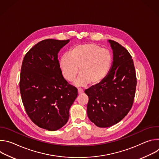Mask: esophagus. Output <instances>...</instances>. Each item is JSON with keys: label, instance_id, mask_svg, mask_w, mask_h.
<instances>
[{"label": "esophagus", "instance_id": "34e87169", "mask_svg": "<svg viewBox=\"0 0 159 159\" xmlns=\"http://www.w3.org/2000/svg\"><path fill=\"white\" fill-rule=\"evenodd\" d=\"M82 93L83 91L81 89H78V94H82Z\"/></svg>", "mask_w": 159, "mask_h": 159}]
</instances>
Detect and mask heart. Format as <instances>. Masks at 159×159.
<instances>
[{
  "label": "heart",
  "instance_id": "1",
  "mask_svg": "<svg viewBox=\"0 0 159 159\" xmlns=\"http://www.w3.org/2000/svg\"><path fill=\"white\" fill-rule=\"evenodd\" d=\"M112 61L109 52L94 43L76 45L69 54H63L59 61L63 77L72 82L76 77L79 68L80 75L76 85L85 86L89 83L96 85L107 75Z\"/></svg>",
  "mask_w": 159,
  "mask_h": 159
}]
</instances>
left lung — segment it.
<instances>
[{"label":"left lung","instance_id":"obj_1","mask_svg":"<svg viewBox=\"0 0 159 159\" xmlns=\"http://www.w3.org/2000/svg\"><path fill=\"white\" fill-rule=\"evenodd\" d=\"M112 63L106 77L85 90L89 97V119L100 128L121 121L130 111L135 94L137 78L132 57L118 43L108 40Z\"/></svg>","mask_w":159,"mask_h":159}]
</instances>
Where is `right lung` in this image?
<instances>
[{
    "label": "right lung",
    "mask_w": 159,
    "mask_h": 159,
    "mask_svg": "<svg viewBox=\"0 0 159 159\" xmlns=\"http://www.w3.org/2000/svg\"><path fill=\"white\" fill-rule=\"evenodd\" d=\"M70 41L48 39L31 48L22 61L19 88L22 103L39 128L56 131L69 120L77 89L61 72L58 53Z\"/></svg>",
    "instance_id": "add662e5"
}]
</instances>
